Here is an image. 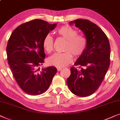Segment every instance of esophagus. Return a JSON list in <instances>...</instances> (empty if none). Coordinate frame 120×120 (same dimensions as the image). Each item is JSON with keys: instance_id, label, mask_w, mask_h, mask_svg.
<instances>
[{"instance_id": "obj_1", "label": "esophagus", "mask_w": 120, "mask_h": 120, "mask_svg": "<svg viewBox=\"0 0 120 120\" xmlns=\"http://www.w3.org/2000/svg\"><path fill=\"white\" fill-rule=\"evenodd\" d=\"M62 68H58V67H57V71H60V70H62Z\"/></svg>"}]
</instances>
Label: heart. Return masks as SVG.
Returning <instances> with one entry per match:
<instances>
[{"instance_id":"1","label":"heart","mask_w":120,"mask_h":120,"mask_svg":"<svg viewBox=\"0 0 120 120\" xmlns=\"http://www.w3.org/2000/svg\"><path fill=\"white\" fill-rule=\"evenodd\" d=\"M60 37L67 40L63 53H56L49 57L47 62L50 65L58 68H63L73 60V55L75 57L82 55L87 47L86 39L82 35H78V32L69 26H62L57 30ZM43 47L45 50L50 53L53 50V39L50 34H47L43 40Z\"/></svg>"}]
</instances>
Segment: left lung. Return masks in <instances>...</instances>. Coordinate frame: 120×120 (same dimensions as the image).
I'll list each match as a JSON object with an SVG mask.
<instances>
[{
	"label": "left lung",
	"mask_w": 120,
	"mask_h": 120,
	"mask_svg": "<svg viewBox=\"0 0 120 120\" xmlns=\"http://www.w3.org/2000/svg\"><path fill=\"white\" fill-rule=\"evenodd\" d=\"M84 34L87 44L85 52L74 63L83 67L70 68L67 83L70 91L79 97L94 93L104 79L110 65V47L109 40L101 28L87 19L70 21Z\"/></svg>",
	"instance_id": "obj_1"
}]
</instances>
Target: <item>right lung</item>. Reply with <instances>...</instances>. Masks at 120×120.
<instances>
[{"label":"right lung","instance_id":"1","mask_svg":"<svg viewBox=\"0 0 120 120\" xmlns=\"http://www.w3.org/2000/svg\"><path fill=\"white\" fill-rule=\"evenodd\" d=\"M56 26L57 23L34 19L16 28L8 41V64L18 85L29 95L37 96L45 92L57 73L55 67L41 70L39 67L45 58L44 38Z\"/></svg>","mask_w":120,"mask_h":120}]
</instances>
